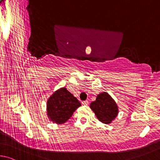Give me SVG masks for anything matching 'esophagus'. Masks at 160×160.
<instances>
[{"instance_id":"esophagus-1","label":"esophagus","mask_w":160,"mask_h":160,"mask_svg":"<svg viewBox=\"0 0 160 160\" xmlns=\"http://www.w3.org/2000/svg\"><path fill=\"white\" fill-rule=\"evenodd\" d=\"M82 104L83 105H88V100H85V101H83Z\"/></svg>"}]
</instances>
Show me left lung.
Returning a JSON list of instances; mask_svg holds the SVG:
<instances>
[{
	"instance_id": "left-lung-1",
	"label": "left lung",
	"mask_w": 160,
	"mask_h": 160,
	"mask_svg": "<svg viewBox=\"0 0 160 160\" xmlns=\"http://www.w3.org/2000/svg\"><path fill=\"white\" fill-rule=\"evenodd\" d=\"M96 117L103 124H110L116 118L119 112L116 102L106 92L98 95L96 100L90 105Z\"/></svg>"
}]
</instances>
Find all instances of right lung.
Listing matches in <instances>:
<instances>
[{
	"label": "right lung",
	"instance_id": "add662e5",
	"mask_svg": "<svg viewBox=\"0 0 160 160\" xmlns=\"http://www.w3.org/2000/svg\"><path fill=\"white\" fill-rule=\"evenodd\" d=\"M81 105L77 98L66 88H61L48 100L47 115L51 122L62 124L66 122Z\"/></svg>",
	"mask_w": 160,
	"mask_h": 160
}]
</instances>
